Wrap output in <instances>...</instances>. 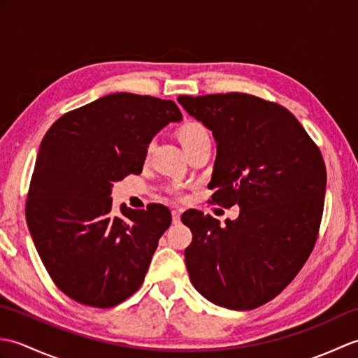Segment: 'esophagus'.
<instances>
[{
    "instance_id": "1",
    "label": "esophagus",
    "mask_w": 358,
    "mask_h": 358,
    "mask_svg": "<svg viewBox=\"0 0 358 358\" xmlns=\"http://www.w3.org/2000/svg\"><path fill=\"white\" fill-rule=\"evenodd\" d=\"M180 217H181V210H172V223L173 224L180 223Z\"/></svg>"
}]
</instances>
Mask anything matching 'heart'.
<instances>
[{
  "mask_svg": "<svg viewBox=\"0 0 358 358\" xmlns=\"http://www.w3.org/2000/svg\"><path fill=\"white\" fill-rule=\"evenodd\" d=\"M203 135H208L206 129H204L200 123H196V121H187V123L181 126L178 131L180 141L183 146H186V144H189V143H192L196 138H200V136H203Z\"/></svg>",
  "mask_w": 358,
  "mask_h": 358,
  "instance_id": "1",
  "label": "heart"
}]
</instances>
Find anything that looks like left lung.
Returning <instances> with one entry per match:
<instances>
[{
  "label": "left lung",
  "mask_w": 358,
  "mask_h": 358,
  "mask_svg": "<svg viewBox=\"0 0 358 358\" xmlns=\"http://www.w3.org/2000/svg\"><path fill=\"white\" fill-rule=\"evenodd\" d=\"M177 100L217 143L212 201L240 208L238 218L224 226L201 210L181 215L192 231L185 250L189 278L214 305L262 306L313 252L326 192L323 157L280 104L238 92Z\"/></svg>",
  "instance_id": "8db88e82"
}]
</instances>
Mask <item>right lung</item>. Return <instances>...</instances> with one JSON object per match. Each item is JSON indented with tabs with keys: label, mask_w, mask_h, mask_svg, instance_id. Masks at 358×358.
<instances>
[{
	"label": "right lung",
	"mask_w": 358,
	"mask_h": 358,
	"mask_svg": "<svg viewBox=\"0 0 358 358\" xmlns=\"http://www.w3.org/2000/svg\"><path fill=\"white\" fill-rule=\"evenodd\" d=\"M183 115L171 100L110 94L58 118L44 135L26 218L50 278L83 305L112 308L143 283L171 226L163 204L112 210L113 181L141 173L152 138Z\"/></svg>",
	"instance_id": "add662e5"
}]
</instances>
